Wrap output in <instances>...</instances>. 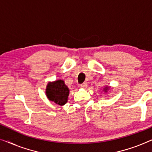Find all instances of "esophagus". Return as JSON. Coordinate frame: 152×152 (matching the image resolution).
Segmentation results:
<instances>
[{"label": "esophagus", "instance_id": "esophagus-1", "mask_svg": "<svg viewBox=\"0 0 152 152\" xmlns=\"http://www.w3.org/2000/svg\"><path fill=\"white\" fill-rule=\"evenodd\" d=\"M80 86H81V88H87V84H86V83H84V84H81Z\"/></svg>", "mask_w": 152, "mask_h": 152}]
</instances>
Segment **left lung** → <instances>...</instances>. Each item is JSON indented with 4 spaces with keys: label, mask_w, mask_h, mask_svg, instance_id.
Here are the masks:
<instances>
[{
    "label": "left lung",
    "mask_w": 152,
    "mask_h": 152,
    "mask_svg": "<svg viewBox=\"0 0 152 152\" xmlns=\"http://www.w3.org/2000/svg\"><path fill=\"white\" fill-rule=\"evenodd\" d=\"M111 88V86H106L104 88H103V92L104 93H107L108 92V90H109V88Z\"/></svg>",
    "instance_id": "1"
}]
</instances>
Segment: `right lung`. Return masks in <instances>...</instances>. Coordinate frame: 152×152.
<instances>
[{
    "label": "right lung",
    "instance_id": "1",
    "mask_svg": "<svg viewBox=\"0 0 152 152\" xmlns=\"http://www.w3.org/2000/svg\"><path fill=\"white\" fill-rule=\"evenodd\" d=\"M69 93V88L62 80L49 82L45 88L47 98L59 106H64L67 103Z\"/></svg>",
    "mask_w": 152,
    "mask_h": 152
}]
</instances>
